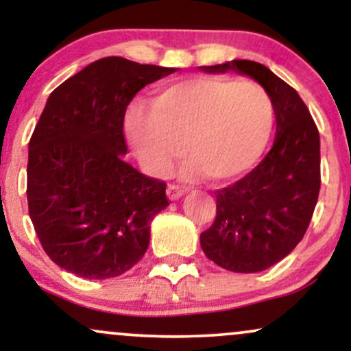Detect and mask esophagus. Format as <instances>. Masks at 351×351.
I'll return each mask as SVG.
<instances>
[{"label":"esophagus","mask_w":351,"mask_h":351,"mask_svg":"<svg viewBox=\"0 0 351 351\" xmlns=\"http://www.w3.org/2000/svg\"><path fill=\"white\" fill-rule=\"evenodd\" d=\"M167 195H168V198H170L171 201L173 199H180L181 196L184 195V189L181 188V186H178V184H170V186L167 188Z\"/></svg>","instance_id":"1"}]
</instances>
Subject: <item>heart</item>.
Returning a JSON list of instances; mask_svg holds the SVG:
<instances>
[{"label": "heart", "instance_id": "heart-1", "mask_svg": "<svg viewBox=\"0 0 351 351\" xmlns=\"http://www.w3.org/2000/svg\"><path fill=\"white\" fill-rule=\"evenodd\" d=\"M272 106L249 80L201 75L160 92L150 110L136 106L125 119V132L140 162L155 175H167L181 153L184 176L204 175L223 183L259 162L272 132Z\"/></svg>", "mask_w": 351, "mask_h": 351}]
</instances>
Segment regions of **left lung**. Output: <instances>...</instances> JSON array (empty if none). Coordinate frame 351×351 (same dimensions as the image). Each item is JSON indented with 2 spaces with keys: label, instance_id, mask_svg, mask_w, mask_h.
I'll return each mask as SVG.
<instances>
[{
  "label": "left lung",
  "instance_id": "left-lung-1",
  "mask_svg": "<svg viewBox=\"0 0 351 351\" xmlns=\"http://www.w3.org/2000/svg\"><path fill=\"white\" fill-rule=\"evenodd\" d=\"M206 72L249 75L267 92L272 148L251 173L216 189V219L201 232L208 259L232 272H261L289 256L307 231L320 191V136L295 88L259 62L234 59Z\"/></svg>",
  "mask_w": 351,
  "mask_h": 351
}]
</instances>
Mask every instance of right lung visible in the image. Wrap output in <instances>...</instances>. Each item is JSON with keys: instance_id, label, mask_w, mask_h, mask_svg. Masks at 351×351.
Instances as JSON below:
<instances>
[{"instance_id": "obj_1", "label": "right lung", "mask_w": 351, "mask_h": 351, "mask_svg": "<svg viewBox=\"0 0 351 351\" xmlns=\"http://www.w3.org/2000/svg\"><path fill=\"white\" fill-rule=\"evenodd\" d=\"M176 69L104 58L52 90L29 140L27 208L52 263L86 279L130 271L168 206L167 183L123 162V119L147 84Z\"/></svg>"}]
</instances>
